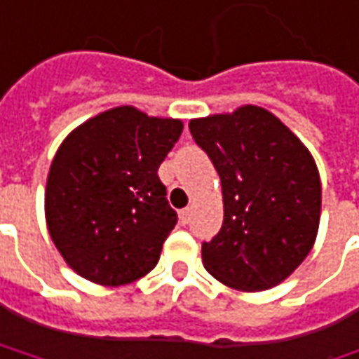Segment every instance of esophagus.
<instances>
[{
	"label": "esophagus",
	"mask_w": 359,
	"mask_h": 359,
	"mask_svg": "<svg viewBox=\"0 0 359 359\" xmlns=\"http://www.w3.org/2000/svg\"><path fill=\"white\" fill-rule=\"evenodd\" d=\"M191 217H192L191 208H182V210L179 212L180 224H189V222H191Z\"/></svg>",
	"instance_id": "34e87169"
}]
</instances>
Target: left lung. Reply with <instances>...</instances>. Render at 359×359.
Masks as SVG:
<instances>
[{
    "label": "left lung",
    "instance_id": "obj_1",
    "mask_svg": "<svg viewBox=\"0 0 359 359\" xmlns=\"http://www.w3.org/2000/svg\"><path fill=\"white\" fill-rule=\"evenodd\" d=\"M189 129L217 168L224 201L222 226L203 242L204 268L236 290L276 286L316 241L322 184L314 158L260 107L194 118Z\"/></svg>",
    "mask_w": 359,
    "mask_h": 359
}]
</instances>
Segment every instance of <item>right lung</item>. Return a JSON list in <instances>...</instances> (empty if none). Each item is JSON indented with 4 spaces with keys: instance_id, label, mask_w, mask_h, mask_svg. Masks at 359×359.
<instances>
[{
    "instance_id": "add662e5",
    "label": "right lung",
    "mask_w": 359,
    "mask_h": 359,
    "mask_svg": "<svg viewBox=\"0 0 359 359\" xmlns=\"http://www.w3.org/2000/svg\"><path fill=\"white\" fill-rule=\"evenodd\" d=\"M180 133V121L117 107L59 147L45 191L47 226L83 278L121 286L155 268L179 220L156 170Z\"/></svg>"
}]
</instances>
